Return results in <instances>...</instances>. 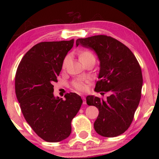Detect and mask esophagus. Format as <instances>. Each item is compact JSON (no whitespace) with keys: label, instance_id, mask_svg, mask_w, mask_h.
Listing matches in <instances>:
<instances>
[{"label":"esophagus","instance_id":"esophagus-1","mask_svg":"<svg viewBox=\"0 0 159 159\" xmlns=\"http://www.w3.org/2000/svg\"><path fill=\"white\" fill-rule=\"evenodd\" d=\"M81 97H82V99H83V103L84 104H86V99H85V96H83V95H82Z\"/></svg>","mask_w":159,"mask_h":159}]
</instances>
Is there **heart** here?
Returning a JSON list of instances; mask_svg holds the SVG:
<instances>
[{"label": "heart", "instance_id": "heart-1", "mask_svg": "<svg viewBox=\"0 0 159 159\" xmlns=\"http://www.w3.org/2000/svg\"><path fill=\"white\" fill-rule=\"evenodd\" d=\"M78 56L79 58L83 64H85V63L88 62V61H95V56L93 55V54L90 52V51L88 50H81L78 52ZM69 57H66L62 61V69H65V67L68 62ZM88 83V80H83V79H78L74 80L72 83L73 87L79 92H84L86 90V83Z\"/></svg>", "mask_w": 159, "mask_h": 159}]
</instances>
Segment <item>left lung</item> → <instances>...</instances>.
Masks as SVG:
<instances>
[{
	"mask_svg": "<svg viewBox=\"0 0 159 159\" xmlns=\"http://www.w3.org/2000/svg\"><path fill=\"white\" fill-rule=\"evenodd\" d=\"M76 44L95 51L100 68L95 91L101 95L109 93L106 100L94 95L86 98L88 105L99 110L94 128L106 138L120 135L130 127L140 100L143 83L140 66L127 46L110 36L79 39Z\"/></svg>",
	"mask_w": 159,
	"mask_h": 159,
	"instance_id": "left-lung-1",
	"label": "left lung"
}]
</instances>
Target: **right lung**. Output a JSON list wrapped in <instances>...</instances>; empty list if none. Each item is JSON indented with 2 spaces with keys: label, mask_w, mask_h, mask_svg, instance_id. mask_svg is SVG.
I'll return each instance as SVG.
<instances>
[{
  "label": "right lung",
  "mask_w": 159,
  "mask_h": 159,
  "mask_svg": "<svg viewBox=\"0 0 159 159\" xmlns=\"http://www.w3.org/2000/svg\"><path fill=\"white\" fill-rule=\"evenodd\" d=\"M74 45L71 41L41 42L21 59L15 76V93L24 117L40 138L58 142L68 138L71 123L83 100L76 93L53 95V83L62 68V61Z\"/></svg>",
  "instance_id": "1"
}]
</instances>
